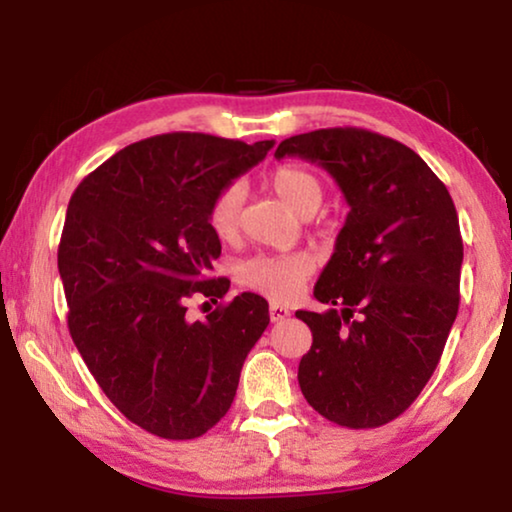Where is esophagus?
Segmentation results:
<instances>
[{
    "label": "esophagus",
    "instance_id": "obj_1",
    "mask_svg": "<svg viewBox=\"0 0 512 512\" xmlns=\"http://www.w3.org/2000/svg\"><path fill=\"white\" fill-rule=\"evenodd\" d=\"M289 317H291V312L286 310V307L277 305V303L270 305V319L275 321V324H277V321H284V319H289Z\"/></svg>",
    "mask_w": 512,
    "mask_h": 512
}]
</instances>
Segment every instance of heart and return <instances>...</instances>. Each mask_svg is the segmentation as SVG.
Wrapping results in <instances>:
<instances>
[{
  "label": "heart",
  "instance_id": "1",
  "mask_svg": "<svg viewBox=\"0 0 512 512\" xmlns=\"http://www.w3.org/2000/svg\"><path fill=\"white\" fill-rule=\"evenodd\" d=\"M268 184L279 198L286 202V207L300 216H310L319 209L324 200V181L319 174L305 165H279L268 177ZM242 186L230 184L221 188L209 202L207 223L209 230L228 242L233 240L240 226V207H242ZM312 272L310 258L303 254H277V256H254L244 261L237 270V279L247 289L261 293V296L286 303L296 298L303 289Z\"/></svg>",
  "mask_w": 512,
  "mask_h": 512
}]
</instances>
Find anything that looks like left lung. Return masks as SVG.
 <instances>
[{"mask_svg": "<svg viewBox=\"0 0 512 512\" xmlns=\"http://www.w3.org/2000/svg\"><path fill=\"white\" fill-rule=\"evenodd\" d=\"M284 156L319 163L349 205L314 286L328 310L296 312L312 331L300 391L331 422L375 429L422 394L457 319V209L415 151L377 132H305L277 146L275 158Z\"/></svg>", "mask_w": 512, "mask_h": 512, "instance_id": "left-lung-1", "label": "left lung"}]
</instances>
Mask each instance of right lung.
<instances>
[{
  "label": "right lung",
  "instance_id": "obj_1",
  "mask_svg": "<svg viewBox=\"0 0 512 512\" xmlns=\"http://www.w3.org/2000/svg\"><path fill=\"white\" fill-rule=\"evenodd\" d=\"M272 146L167 132L125 146L69 200L58 247L69 333L109 401L153 436L191 440L212 429L270 324L256 293L205 321L186 319V300L228 293L226 277H207L221 256L209 202Z\"/></svg>",
  "mask_w": 512,
  "mask_h": 512
}]
</instances>
